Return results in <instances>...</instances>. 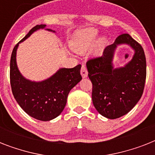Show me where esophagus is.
<instances>
[{"label":"esophagus","mask_w":155,"mask_h":155,"mask_svg":"<svg viewBox=\"0 0 155 155\" xmlns=\"http://www.w3.org/2000/svg\"><path fill=\"white\" fill-rule=\"evenodd\" d=\"M81 75H82L83 78H87V68L85 67V65L83 64L82 67H81Z\"/></svg>","instance_id":"obj_1"}]
</instances>
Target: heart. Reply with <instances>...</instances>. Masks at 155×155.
<instances>
[{"label": "heart", "mask_w": 155, "mask_h": 155, "mask_svg": "<svg viewBox=\"0 0 155 155\" xmlns=\"http://www.w3.org/2000/svg\"><path fill=\"white\" fill-rule=\"evenodd\" d=\"M99 32L93 28H88L86 30H81L75 34L70 42L71 48L78 54H84L93 46L97 41ZM107 43V38L102 37L97 42L96 47V52L100 53L102 51L104 47Z\"/></svg>", "instance_id": "b5f03b06"}]
</instances>
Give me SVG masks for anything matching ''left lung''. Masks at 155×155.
Listing matches in <instances>:
<instances>
[{
    "mask_svg": "<svg viewBox=\"0 0 155 155\" xmlns=\"http://www.w3.org/2000/svg\"><path fill=\"white\" fill-rule=\"evenodd\" d=\"M122 44L130 45L135 54L124 67L115 68L114 53L117 46ZM86 65L92 84V103L103 117H120L139 101L147 77V61L142 46L130 35H119L113 44L105 47L101 57L90 59Z\"/></svg>",
    "mask_w": 155,
    "mask_h": 155,
    "instance_id": "8db88e82",
    "label": "left lung"
}]
</instances>
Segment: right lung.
Returning <instances> with one entry per match:
<instances>
[{"mask_svg":"<svg viewBox=\"0 0 155 155\" xmlns=\"http://www.w3.org/2000/svg\"><path fill=\"white\" fill-rule=\"evenodd\" d=\"M45 28L46 25H35L14 47L10 59V84L16 101L28 115L37 120L48 121L60 115L65 108L69 92L82 80V76L80 64L73 68H60L51 77L38 82L27 80L21 74L16 59L19 43L34 32ZM45 30L55 32L51 29Z\"/></svg>","mask_w":155,"mask_h":155,"instance_id":"1","label":"right lung"}]
</instances>
